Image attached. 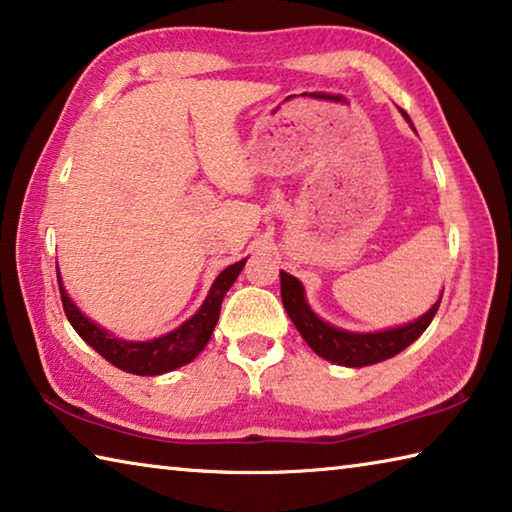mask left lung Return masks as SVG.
I'll list each match as a JSON object with an SVG mask.
<instances>
[{"mask_svg": "<svg viewBox=\"0 0 512 512\" xmlns=\"http://www.w3.org/2000/svg\"><path fill=\"white\" fill-rule=\"evenodd\" d=\"M403 118L412 125L410 116L403 111ZM414 127V125H412ZM282 280V302L288 313V318L293 320L295 329L300 331V336L306 340L320 358L333 362L340 367H367L383 362L387 358H394L396 353H401L412 345L416 338H421V333L430 327L432 318L439 311L441 297L436 300L430 309H427L421 318L414 322L401 324V327H392L385 331H347L340 327H333L327 320H322L315 313L309 302H306V293L302 282L297 277L280 271Z\"/></svg>", "mask_w": 512, "mask_h": 512, "instance_id": "left-lung-1", "label": "left lung"}]
</instances>
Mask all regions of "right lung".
I'll return each mask as SVG.
<instances>
[{
  "label": "right lung",
  "instance_id": "1",
  "mask_svg": "<svg viewBox=\"0 0 512 512\" xmlns=\"http://www.w3.org/2000/svg\"><path fill=\"white\" fill-rule=\"evenodd\" d=\"M246 259H239L237 264L224 268V271L217 275V280L212 282L206 300H203L199 311L194 313L192 318L179 324L174 331L154 340H125L114 336V333H109L107 329H102L100 324L87 318V315L78 309L76 302L71 300L58 271L62 306L78 336L85 340L89 347H94L102 358L109 360L111 365L136 376H161L167 374V371L188 365V362L197 358L203 347L208 345L212 331L217 327L221 302H224L228 288L235 284L241 268L246 264Z\"/></svg>",
  "mask_w": 512,
  "mask_h": 512
}]
</instances>
